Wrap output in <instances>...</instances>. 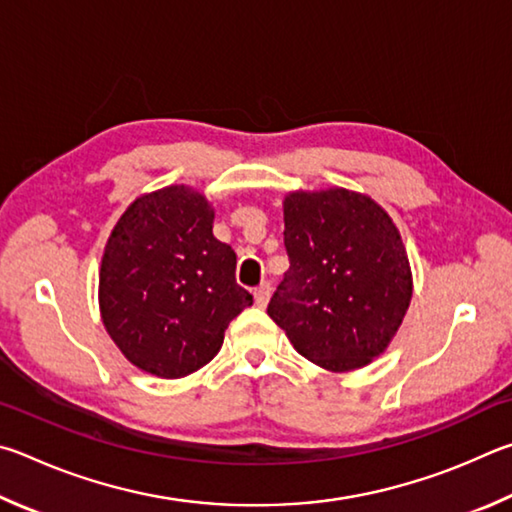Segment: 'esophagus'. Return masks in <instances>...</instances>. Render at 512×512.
<instances>
[{"instance_id": "esophagus-1", "label": "esophagus", "mask_w": 512, "mask_h": 512, "mask_svg": "<svg viewBox=\"0 0 512 512\" xmlns=\"http://www.w3.org/2000/svg\"><path fill=\"white\" fill-rule=\"evenodd\" d=\"M270 294H272V288H270V283H261V285H258V288L254 290V299H256V306H261V308H265V306H267V301H270Z\"/></svg>"}]
</instances>
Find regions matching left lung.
I'll use <instances>...</instances> for the list:
<instances>
[{
	"mask_svg": "<svg viewBox=\"0 0 512 512\" xmlns=\"http://www.w3.org/2000/svg\"><path fill=\"white\" fill-rule=\"evenodd\" d=\"M290 270L267 306L306 360L333 373L371 364L402 326L414 279L391 215L342 186L283 200Z\"/></svg>",
	"mask_w": 512,
	"mask_h": 512,
	"instance_id": "8db88e82",
	"label": "left lung"
}]
</instances>
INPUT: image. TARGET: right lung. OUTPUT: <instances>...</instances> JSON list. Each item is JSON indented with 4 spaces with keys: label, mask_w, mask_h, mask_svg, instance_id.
Listing matches in <instances>:
<instances>
[{
    "label": "right lung",
    "mask_w": 512,
    "mask_h": 512,
    "mask_svg": "<svg viewBox=\"0 0 512 512\" xmlns=\"http://www.w3.org/2000/svg\"><path fill=\"white\" fill-rule=\"evenodd\" d=\"M215 211L186 184L143 193L116 220L98 270L101 319L125 360L177 380L209 364L251 306L236 254L213 236Z\"/></svg>",
    "instance_id": "1"
}]
</instances>
